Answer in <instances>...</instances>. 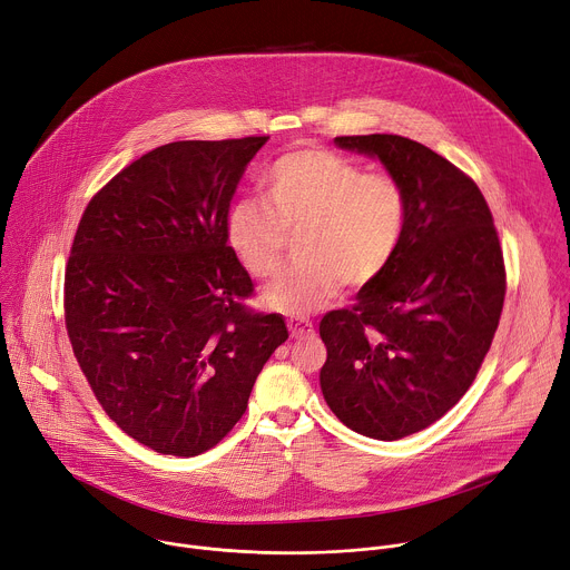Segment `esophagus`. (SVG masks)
Instances as JSON below:
<instances>
[{
    "instance_id": "34e87169",
    "label": "esophagus",
    "mask_w": 570,
    "mask_h": 570,
    "mask_svg": "<svg viewBox=\"0 0 570 570\" xmlns=\"http://www.w3.org/2000/svg\"><path fill=\"white\" fill-rule=\"evenodd\" d=\"M287 328L292 340H309L314 335V326L309 320H289Z\"/></svg>"
}]
</instances>
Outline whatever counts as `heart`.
<instances>
[{
	"instance_id": "b5f03b06",
	"label": "heart",
	"mask_w": 570,
	"mask_h": 570,
	"mask_svg": "<svg viewBox=\"0 0 570 570\" xmlns=\"http://www.w3.org/2000/svg\"><path fill=\"white\" fill-rule=\"evenodd\" d=\"M265 203L235 202L224 237L250 276L269 278L296 233L298 261L265 292L267 303L285 314L324 307L342 281L348 287L373 283L396 258L407 228V197L399 180L366 174L326 149L278 158L265 178Z\"/></svg>"
}]
</instances>
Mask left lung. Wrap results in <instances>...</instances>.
<instances>
[{
  "mask_svg": "<svg viewBox=\"0 0 570 570\" xmlns=\"http://www.w3.org/2000/svg\"><path fill=\"white\" fill-rule=\"evenodd\" d=\"M335 145L377 158L401 183L407 228L353 307L322 320L320 383L344 425L396 441L444 416L475 381L502 312V248L480 187L444 156L390 134Z\"/></svg>",
  "mask_w": 570,
  "mask_h": 570,
  "instance_id": "8db88e82",
  "label": "left lung"
}]
</instances>
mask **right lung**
Returning <instances> with one entry per match:
<instances>
[{
	"mask_svg": "<svg viewBox=\"0 0 570 570\" xmlns=\"http://www.w3.org/2000/svg\"><path fill=\"white\" fill-rule=\"evenodd\" d=\"M267 136L163 145L88 204L66 269V326L106 414L163 455L195 458L242 419L287 340L250 312L253 283L224 237L246 165Z\"/></svg>",
	"mask_w": 570,
	"mask_h": 570,
	"instance_id": "right-lung-1",
	"label": "right lung"
}]
</instances>
